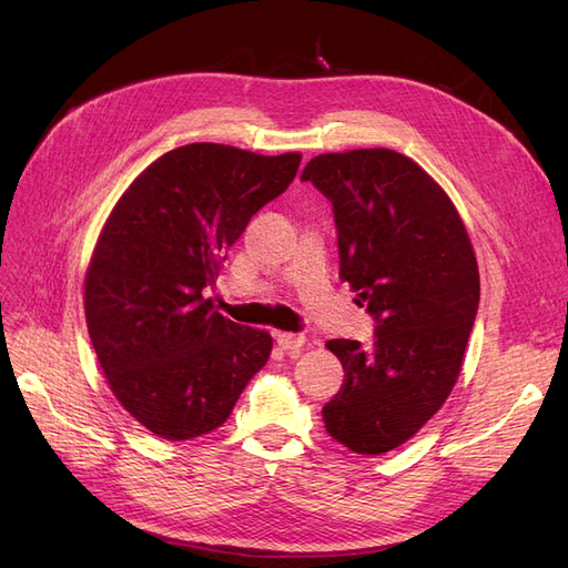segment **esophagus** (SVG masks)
<instances>
[{"mask_svg":"<svg viewBox=\"0 0 568 568\" xmlns=\"http://www.w3.org/2000/svg\"><path fill=\"white\" fill-rule=\"evenodd\" d=\"M277 346L291 355L301 353L305 346V336L303 334H291V332H277Z\"/></svg>","mask_w":568,"mask_h":568,"instance_id":"34e87169","label":"esophagus"}]
</instances>
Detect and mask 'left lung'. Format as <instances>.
<instances>
[{
    "mask_svg": "<svg viewBox=\"0 0 568 568\" xmlns=\"http://www.w3.org/2000/svg\"><path fill=\"white\" fill-rule=\"evenodd\" d=\"M332 201L341 282L374 317V341H326L343 384L324 405L326 434L357 455L398 448L457 382L478 313V265L448 194L390 149L322 153L305 165Z\"/></svg>",
    "mask_w": 568,
    "mask_h": 568,
    "instance_id": "8db88e82",
    "label": "left lung"
}]
</instances>
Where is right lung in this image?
<instances>
[{
  "instance_id": "add662e5",
  "label": "right lung",
  "mask_w": 568,
  "mask_h": 568,
  "mask_svg": "<svg viewBox=\"0 0 568 568\" xmlns=\"http://www.w3.org/2000/svg\"><path fill=\"white\" fill-rule=\"evenodd\" d=\"M298 165L301 153L186 144L153 161L111 211L84 277V317L113 395L151 434L213 432L267 363L272 336L215 313L203 288Z\"/></svg>"
}]
</instances>
